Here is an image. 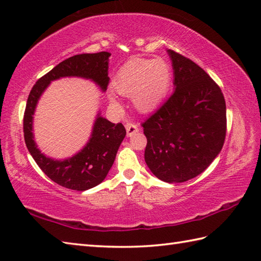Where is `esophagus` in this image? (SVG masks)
<instances>
[{
    "mask_svg": "<svg viewBox=\"0 0 261 261\" xmlns=\"http://www.w3.org/2000/svg\"><path fill=\"white\" fill-rule=\"evenodd\" d=\"M125 129H126V136L131 137L139 131V126H138L136 123H126Z\"/></svg>",
    "mask_w": 261,
    "mask_h": 261,
    "instance_id": "34e87169",
    "label": "esophagus"
}]
</instances>
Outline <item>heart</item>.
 I'll return each instance as SVG.
<instances>
[{
    "mask_svg": "<svg viewBox=\"0 0 261 261\" xmlns=\"http://www.w3.org/2000/svg\"><path fill=\"white\" fill-rule=\"evenodd\" d=\"M170 84V69L163 59L134 58L119 69L113 85L120 95L131 97L136 110L148 113L163 102ZM111 103L119 102L111 97Z\"/></svg>",
    "mask_w": 261,
    "mask_h": 261,
    "instance_id": "1",
    "label": "heart"
}]
</instances>
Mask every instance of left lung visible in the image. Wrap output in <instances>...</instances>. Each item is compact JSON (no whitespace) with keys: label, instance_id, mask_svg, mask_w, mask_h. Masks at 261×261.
Masks as SVG:
<instances>
[{"label":"left lung","instance_id":"left-lung-1","mask_svg":"<svg viewBox=\"0 0 261 261\" xmlns=\"http://www.w3.org/2000/svg\"><path fill=\"white\" fill-rule=\"evenodd\" d=\"M175 91L143 122L146 164L166 182H182L212 164L223 147L226 108L219 85L197 64L167 50Z\"/></svg>","mask_w":261,"mask_h":261}]
</instances>
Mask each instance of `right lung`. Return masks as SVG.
Returning a JSON list of instances; mask_svg holds the SVG:
<instances>
[{"mask_svg": "<svg viewBox=\"0 0 261 261\" xmlns=\"http://www.w3.org/2000/svg\"><path fill=\"white\" fill-rule=\"evenodd\" d=\"M111 54H82L59 63L33 85L27 101L23 116L24 141L37 165L53 181L74 191H86L101 184L112 167L118 149L126 131L122 123L114 124L97 113L92 135L86 146L73 157L56 160L45 156L33 139V114L41 94L53 81L62 77H82L91 80L107 91L109 85V57Z\"/></svg>", "mask_w": 261, "mask_h": 261, "instance_id": "right-lung-1", "label": "right lung"}]
</instances>
